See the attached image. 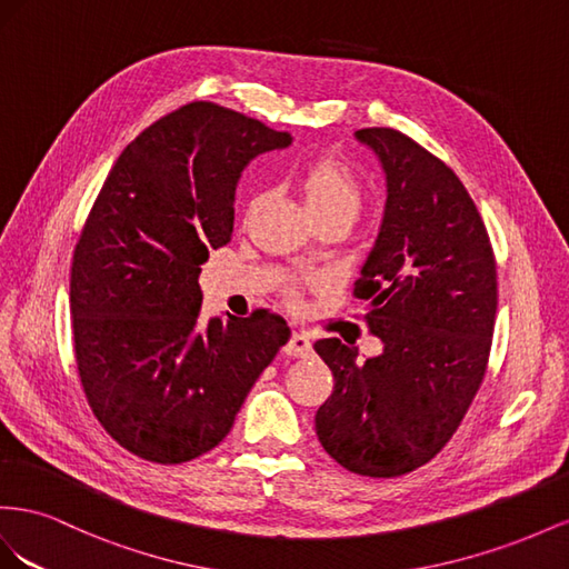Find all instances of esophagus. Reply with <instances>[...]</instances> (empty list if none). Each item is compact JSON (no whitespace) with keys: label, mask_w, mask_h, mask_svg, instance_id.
Returning <instances> with one entry per match:
<instances>
[{"label":"esophagus","mask_w":569,"mask_h":569,"mask_svg":"<svg viewBox=\"0 0 569 569\" xmlns=\"http://www.w3.org/2000/svg\"><path fill=\"white\" fill-rule=\"evenodd\" d=\"M286 352L290 357H310L312 355L310 338H307V333H302V331H296L293 336H290V340H288Z\"/></svg>","instance_id":"obj_1"}]
</instances>
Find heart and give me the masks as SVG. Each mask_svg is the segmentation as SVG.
Returning a JSON list of instances; mask_svg holds the SVG:
<instances>
[{
  "label": "heart",
  "mask_w": 569,
  "mask_h": 569,
  "mask_svg": "<svg viewBox=\"0 0 569 569\" xmlns=\"http://www.w3.org/2000/svg\"><path fill=\"white\" fill-rule=\"evenodd\" d=\"M298 188L302 192V200L310 209V214L317 221L327 219H348L352 221L360 214L365 202V186L348 164L338 159H317L307 164L298 176ZM254 198L252 204H257ZM288 300H298V283H290L286 288Z\"/></svg>",
  "instance_id": "heart-1"
}]
</instances>
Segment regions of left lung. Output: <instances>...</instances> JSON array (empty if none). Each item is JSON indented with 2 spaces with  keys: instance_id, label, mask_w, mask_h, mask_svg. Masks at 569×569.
I'll return each instance as SVG.
<instances>
[{
  "instance_id": "left-lung-1",
  "label": "left lung",
  "mask_w": 569,
  "mask_h": 569,
  "mask_svg": "<svg viewBox=\"0 0 569 569\" xmlns=\"http://www.w3.org/2000/svg\"><path fill=\"white\" fill-rule=\"evenodd\" d=\"M386 171L377 246L352 296L383 352L321 338L333 393L315 417L323 450L348 472L391 479L427 465L458 431L486 377L498 279L489 231L448 164L396 128H362Z\"/></svg>"
}]
</instances>
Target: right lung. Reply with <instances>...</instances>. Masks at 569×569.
<instances>
[{
	"label": "right lung",
	"mask_w": 569,
	"mask_h": 569,
	"mask_svg": "<svg viewBox=\"0 0 569 569\" xmlns=\"http://www.w3.org/2000/svg\"><path fill=\"white\" fill-rule=\"evenodd\" d=\"M290 133L214 102H190L128 144L76 242L71 329L80 386L133 456L181 465L231 431L290 336L281 317L200 321L198 276L233 233L240 171Z\"/></svg>",
	"instance_id": "right-lung-1"
}]
</instances>
